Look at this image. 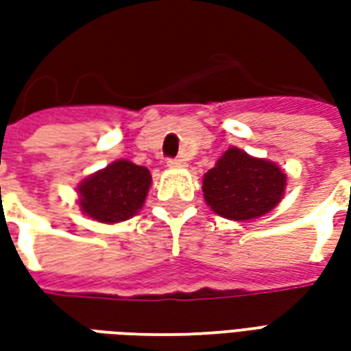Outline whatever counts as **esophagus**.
<instances>
[{
	"mask_svg": "<svg viewBox=\"0 0 351 351\" xmlns=\"http://www.w3.org/2000/svg\"><path fill=\"white\" fill-rule=\"evenodd\" d=\"M169 167H186V160L182 158H173V160L167 161Z\"/></svg>",
	"mask_w": 351,
	"mask_h": 351,
	"instance_id": "34e87169",
	"label": "esophagus"
}]
</instances>
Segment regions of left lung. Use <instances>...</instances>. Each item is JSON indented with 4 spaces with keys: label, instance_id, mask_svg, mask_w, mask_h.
Returning <instances> with one entry per match:
<instances>
[{
    "label": "left lung",
    "instance_id": "1",
    "mask_svg": "<svg viewBox=\"0 0 351 351\" xmlns=\"http://www.w3.org/2000/svg\"><path fill=\"white\" fill-rule=\"evenodd\" d=\"M286 175L272 161L231 146L205 176L206 205L221 218L246 221L271 213L284 197Z\"/></svg>",
    "mask_w": 351,
    "mask_h": 351
}]
</instances>
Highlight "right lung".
Masks as SVG:
<instances>
[{"mask_svg": "<svg viewBox=\"0 0 351 351\" xmlns=\"http://www.w3.org/2000/svg\"><path fill=\"white\" fill-rule=\"evenodd\" d=\"M150 184L152 176L146 167L128 160L112 161L80 182V210L103 223L130 220L143 208Z\"/></svg>", "mask_w": 351, "mask_h": 351, "instance_id": "1", "label": "right lung"}]
</instances>
